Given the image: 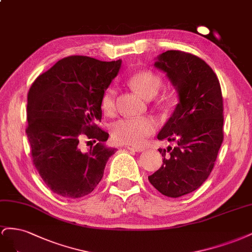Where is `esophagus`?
I'll list each match as a JSON object with an SVG mask.
<instances>
[{"label": "esophagus", "mask_w": 252, "mask_h": 252, "mask_svg": "<svg viewBox=\"0 0 252 252\" xmlns=\"http://www.w3.org/2000/svg\"><path fill=\"white\" fill-rule=\"evenodd\" d=\"M127 149L130 150V151H133V152H142V151H145L146 149H143V148H138V147H131V146H128L127 147Z\"/></svg>", "instance_id": "obj_1"}]
</instances>
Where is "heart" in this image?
<instances>
[{"label":"heart","instance_id":"heart-1","mask_svg":"<svg viewBox=\"0 0 252 252\" xmlns=\"http://www.w3.org/2000/svg\"><path fill=\"white\" fill-rule=\"evenodd\" d=\"M162 77L151 69L136 71L127 79V84L146 98L154 97L162 85ZM169 96L163 98L168 103ZM100 107L103 114L112 116L116 112V91L113 88L106 89L100 99ZM157 127V122L151 117L121 119L112 126L111 132L115 142L119 145L140 147L147 141Z\"/></svg>","mask_w":252,"mask_h":252}]
</instances>
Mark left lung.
<instances>
[{"mask_svg": "<svg viewBox=\"0 0 252 252\" xmlns=\"http://www.w3.org/2000/svg\"><path fill=\"white\" fill-rule=\"evenodd\" d=\"M154 65L167 73L179 103L157 135L176 145L158 149L162 166L149 182L163 195L176 198L195 191L210 175L224 140V104L218 76L199 57L167 50Z\"/></svg>", "mask_w": 252, "mask_h": 252, "instance_id": "8db88e82", "label": "left lung"}]
</instances>
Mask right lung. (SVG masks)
<instances>
[{
  "label": "right lung",
  "mask_w": 252,
  "mask_h": 252,
  "mask_svg": "<svg viewBox=\"0 0 252 252\" xmlns=\"http://www.w3.org/2000/svg\"><path fill=\"white\" fill-rule=\"evenodd\" d=\"M121 60L100 61L69 56L57 62L32 84L27 97L26 134L33 166L54 193L79 198L101 181L105 164L116 152L98 126L100 99L118 74ZM85 137L96 145L83 153Z\"/></svg>",
  "instance_id": "add662e5"
}]
</instances>
